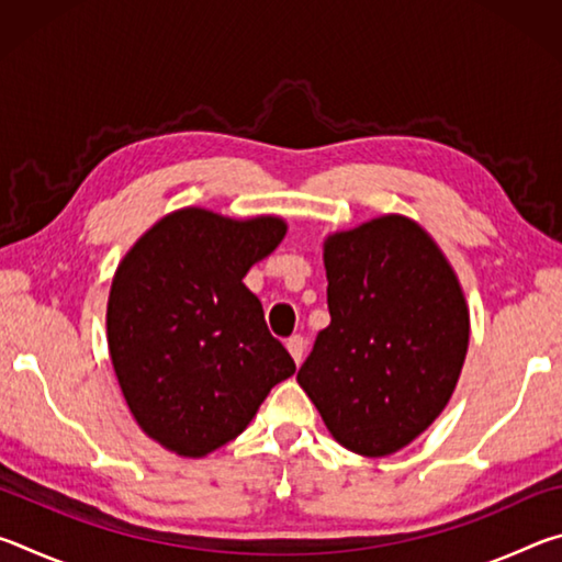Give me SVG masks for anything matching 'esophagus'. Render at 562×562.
<instances>
[{
  "label": "esophagus",
  "instance_id": "esophagus-1",
  "mask_svg": "<svg viewBox=\"0 0 562 562\" xmlns=\"http://www.w3.org/2000/svg\"><path fill=\"white\" fill-rule=\"evenodd\" d=\"M288 351H290V355H292L294 364H300L302 357H304V339H302L300 335L290 337V339H288Z\"/></svg>",
  "mask_w": 562,
  "mask_h": 562
}]
</instances>
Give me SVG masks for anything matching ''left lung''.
Returning <instances> with one entry per match:
<instances>
[{
  "mask_svg": "<svg viewBox=\"0 0 562 562\" xmlns=\"http://www.w3.org/2000/svg\"><path fill=\"white\" fill-rule=\"evenodd\" d=\"M329 327L297 382L345 449L396 453L439 418L469 351V304L441 247L406 215L325 240Z\"/></svg>",
  "mask_w": 562,
  "mask_h": 562,
  "instance_id": "8db88e82",
  "label": "left lung"
}]
</instances>
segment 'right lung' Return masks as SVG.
<instances>
[{"mask_svg": "<svg viewBox=\"0 0 562 562\" xmlns=\"http://www.w3.org/2000/svg\"><path fill=\"white\" fill-rule=\"evenodd\" d=\"M278 215L180 207L148 227L113 274L106 337L128 412L186 459L240 436L294 361L243 278L282 243Z\"/></svg>", "mask_w": 562, "mask_h": 562, "instance_id": "obj_1", "label": "right lung"}]
</instances>
